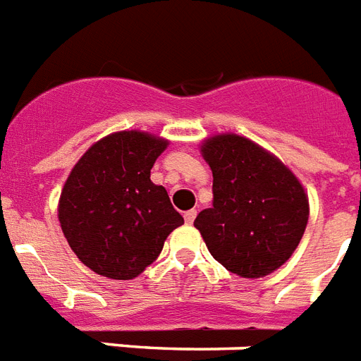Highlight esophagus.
Masks as SVG:
<instances>
[{"instance_id":"34e87169","label":"esophagus","mask_w":361,"mask_h":361,"mask_svg":"<svg viewBox=\"0 0 361 361\" xmlns=\"http://www.w3.org/2000/svg\"><path fill=\"white\" fill-rule=\"evenodd\" d=\"M195 216H197V210H188V212H184V221L190 226V224H194Z\"/></svg>"}]
</instances>
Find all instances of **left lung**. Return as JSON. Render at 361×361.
Segmentation results:
<instances>
[{"instance_id":"left-lung-1","label":"left lung","mask_w":361,"mask_h":361,"mask_svg":"<svg viewBox=\"0 0 361 361\" xmlns=\"http://www.w3.org/2000/svg\"><path fill=\"white\" fill-rule=\"evenodd\" d=\"M212 169V207L194 226L210 255L240 278H264L289 261L310 220V199L276 154L238 134L203 140Z\"/></svg>"}]
</instances>
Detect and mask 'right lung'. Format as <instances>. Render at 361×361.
Wrapping results in <instances>:
<instances>
[{
	"label": "right lung",
	"instance_id": "1",
	"mask_svg": "<svg viewBox=\"0 0 361 361\" xmlns=\"http://www.w3.org/2000/svg\"><path fill=\"white\" fill-rule=\"evenodd\" d=\"M169 145L160 135L121 130L89 147L61 190L57 218L68 246L94 274L134 279L184 224L164 186L151 180Z\"/></svg>",
	"mask_w": 361,
	"mask_h": 361
}]
</instances>
